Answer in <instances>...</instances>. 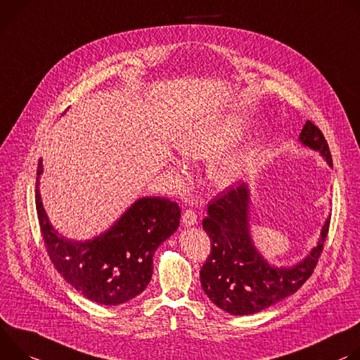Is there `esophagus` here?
<instances>
[{"label":"esophagus","instance_id":"obj_1","mask_svg":"<svg viewBox=\"0 0 360 360\" xmlns=\"http://www.w3.org/2000/svg\"><path fill=\"white\" fill-rule=\"evenodd\" d=\"M181 221L184 226H194L197 223V214L193 209H186L181 216Z\"/></svg>","mask_w":360,"mask_h":360}]
</instances>
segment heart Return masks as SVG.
Listing matches in <instances>:
<instances>
[{
  "label": "heart",
  "mask_w": 360,
  "mask_h": 360,
  "mask_svg": "<svg viewBox=\"0 0 360 360\" xmlns=\"http://www.w3.org/2000/svg\"><path fill=\"white\" fill-rule=\"evenodd\" d=\"M243 136L245 127L237 120L216 117L190 130L179 143V148L183 154L191 158H210L240 140ZM253 158L255 150L252 146L229 151L214 160L210 166V177L220 187L230 186L249 172Z\"/></svg>",
  "instance_id": "1"
}]
</instances>
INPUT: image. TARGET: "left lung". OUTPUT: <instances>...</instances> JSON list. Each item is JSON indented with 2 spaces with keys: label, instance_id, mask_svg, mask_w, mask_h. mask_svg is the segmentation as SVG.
Returning a JSON list of instances; mask_svg holds the SVG:
<instances>
[{
  "label": "left lung",
  "instance_id": "8db88e82",
  "mask_svg": "<svg viewBox=\"0 0 360 360\" xmlns=\"http://www.w3.org/2000/svg\"><path fill=\"white\" fill-rule=\"evenodd\" d=\"M300 141L321 153L330 166L329 144L316 124L307 120ZM330 219L310 255L290 269L269 266L255 249L249 234V191L245 184L230 186L209 203L203 229L212 250L202 270L200 282L210 300L236 316L253 314L297 292L311 276L329 233Z\"/></svg>",
  "mask_w": 360,
  "mask_h": 360
}]
</instances>
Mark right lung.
<instances>
[{
  "label": "right lung",
  "mask_w": 360,
  "mask_h": 360,
  "mask_svg": "<svg viewBox=\"0 0 360 360\" xmlns=\"http://www.w3.org/2000/svg\"><path fill=\"white\" fill-rule=\"evenodd\" d=\"M35 207L47 255L75 290L87 299L117 306L140 295L153 274V255L180 224V207L167 197H143L108 231L89 242H70L54 231L38 193Z\"/></svg>",
  "instance_id": "1"
}]
</instances>
